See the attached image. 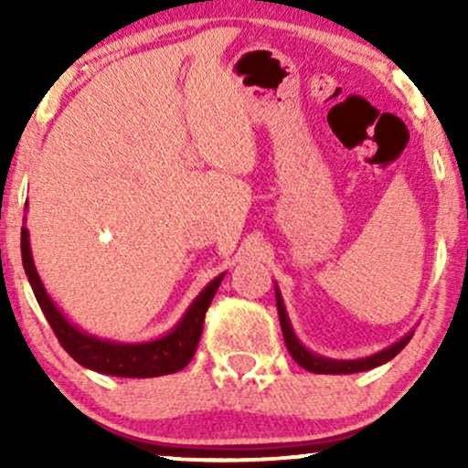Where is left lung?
<instances>
[{
  "instance_id": "1",
  "label": "left lung",
  "mask_w": 468,
  "mask_h": 468,
  "mask_svg": "<svg viewBox=\"0 0 468 468\" xmlns=\"http://www.w3.org/2000/svg\"><path fill=\"white\" fill-rule=\"evenodd\" d=\"M277 310H279V324H282V332H283V341H286L290 356L302 365L303 369H308V372L313 374H356V372H365V369L378 367V365L391 361V358H394L411 338V335H407L405 338H400L399 343H394V346L388 347V350L374 354V356H367V358H358V361H330V358L316 356V354L308 352L302 343L297 341L292 327L288 324V316H286V310H283L279 290H277Z\"/></svg>"
}]
</instances>
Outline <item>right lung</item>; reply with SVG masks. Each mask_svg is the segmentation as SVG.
<instances>
[{
	"label": "right lung",
	"mask_w": 468,
	"mask_h": 468,
	"mask_svg": "<svg viewBox=\"0 0 468 468\" xmlns=\"http://www.w3.org/2000/svg\"><path fill=\"white\" fill-rule=\"evenodd\" d=\"M21 261H24L32 292H35L37 302L44 310L48 324H50L63 350L83 367L110 376H125V378H154V376L180 372L182 367L189 365L193 354L197 350V343H200L204 316H207L208 305L216 297L219 282L224 277H216L202 290L200 297L191 303V308L182 316L180 324L174 327V332L152 343L121 346V343L101 341V338L83 335L77 327L69 325L66 316L58 313L52 299L46 294L44 286H41V279L37 275L35 264H32L28 230L26 229H21Z\"/></svg>",
	"instance_id": "add662e5"
}]
</instances>
